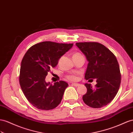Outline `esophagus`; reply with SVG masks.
<instances>
[{
  "label": "esophagus",
  "mask_w": 133,
  "mask_h": 133,
  "mask_svg": "<svg viewBox=\"0 0 133 133\" xmlns=\"http://www.w3.org/2000/svg\"><path fill=\"white\" fill-rule=\"evenodd\" d=\"M71 85H73V86H74V87H79L80 85V84H77V83H72Z\"/></svg>",
  "instance_id": "esophagus-1"
}]
</instances>
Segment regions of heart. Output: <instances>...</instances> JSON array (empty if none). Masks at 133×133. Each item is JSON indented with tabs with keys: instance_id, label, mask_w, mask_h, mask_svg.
Instances as JSON below:
<instances>
[{
	"instance_id": "heart-1",
	"label": "heart",
	"mask_w": 133,
	"mask_h": 133,
	"mask_svg": "<svg viewBox=\"0 0 133 133\" xmlns=\"http://www.w3.org/2000/svg\"><path fill=\"white\" fill-rule=\"evenodd\" d=\"M81 54L79 53V52H76V53H75L74 54H73V57H77V56H81ZM67 78L69 80H71V81H74L76 80L77 79V77L74 74H71V75H67Z\"/></svg>"
}]
</instances>
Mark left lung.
I'll return each instance as SVG.
<instances>
[{"mask_svg":"<svg viewBox=\"0 0 133 133\" xmlns=\"http://www.w3.org/2000/svg\"><path fill=\"white\" fill-rule=\"evenodd\" d=\"M76 45L89 62L85 79H96L97 83L95 88L90 84H85L87 92L83 100L90 107H104L113 100L120 88L121 74L116 57L99 43L81 42Z\"/></svg>","mask_w":133,"mask_h":133,"instance_id":"1","label":"left lung"}]
</instances>
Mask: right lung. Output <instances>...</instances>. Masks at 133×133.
I'll use <instances>...</instances> for the list:
<instances>
[{"label":"right lung","mask_w":133,"mask_h":133,"mask_svg":"<svg viewBox=\"0 0 133 133\" xmlns=\"http://www.w3.org/2000/svg\"><path fill=\"white\" fill-rule=\"evenodd\" d=\"M72 45L71 43L43 42L30 47L23 56L19 84L27 99L37 109L52 110L62 101L69 84L61 80L52 85L46 83L45 79L50 69L57 65L61 56Z\"/></svg>","instance_id":"obj_1"}]
</instances>
